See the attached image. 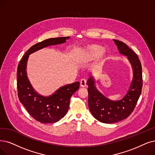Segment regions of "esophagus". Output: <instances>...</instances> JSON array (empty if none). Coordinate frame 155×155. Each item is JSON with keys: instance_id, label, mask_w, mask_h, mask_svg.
<instances>
[{"instance_id": "34e87169", "label": "esophagus", "mask_w": 155, "mask_h": 155, "mask_svg": "<svg viewBox=\"0 0 155 155\" xmlns=\"http://www.w3.org/2000/svg\"><path fill=\"white\" fill-rule=\"evenodd\" d=\"M80 86L81 87H86L87 84H86V80L85 79H83L81 80V82H80Z\"/></svg>"}]
</instances>
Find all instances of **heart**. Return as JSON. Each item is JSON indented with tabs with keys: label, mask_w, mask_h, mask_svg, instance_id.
<instances>
[{
	"label": "heart",
	"mask_w": 155,
	"mask_h": 155,
	"mask_svg": "<svg viewBox=\"0 0 155 155\" xmlns=\"http://www.w3.org/2000/svg\"><path fill=\"white\" fill-rule=\"evenodd\" d=\"M105 52V48L101 46L93 45L86 47L83 51L82 61L84 63L90 61L101 58Z\"/></svg>",
	"instance_id": "heart-1"
}]
</instances>
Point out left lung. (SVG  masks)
Masks as SVG:
<instances>
[{
    "label": "left lung",
    "instance_id": "obj_1",
    "mask_svg": "<svg viewBox=\"0 0 155 155\" xmlns=\"http://www.w3.org/2000/svg\"><path fill=\"white\" fill-rule=\"evenodd\" d=\"M113 41L120 53L127 57L130 63L133 79L125 95L120 100L112 101L97 90L95 78H89L87 81L89 109L95 118L104 123L118 122L130 115L139 100L142 87V66L137 55L124 42Z\"/></svg>",
    "mask_w": 155,
    "mask_h": 155
}]
</instances>
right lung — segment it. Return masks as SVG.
<instances>
[{"instance_id":"add662e5","label":"right lung","mask_w":155,"mask_h":155,"mask_svg":"<svg viewBox=\"0 0 155 155\" xmlns=\"http://www.w3.org/2000/svg\"><path fill=\"white\" fill-rule=\"evenodd\" d=\"M70 37L50 38L31 47L23 56L18 66L17 88L20 102L28 113L37 121L42 123H56L67 114L72 95L79 88V82L61 86L51 95H39L31 85L27 73L28 57L37 51L49 46L63 44Z\"/></svg>"}]
</instances>
